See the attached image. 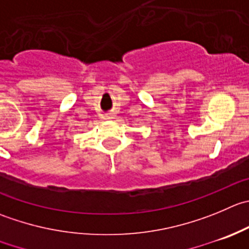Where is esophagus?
Returning a JSON list of instances; mask_svg holds the SVG:
<instances>
[{
	"mask_svg": "<svg viewBox=\"0 0 249 249\" xmlns=\"http://www.w3.org/2000/svg\"><path fill=\"white\" fill-rule=\"evenodd\" d=\"M110 118H112V115H108V119H110Z\"/></svg>",
	"mask_w": 249,
	"mask_h": 249,
	"instance_id": "esophagus-1",
	"label": "esophagus"
}]
</instances>
